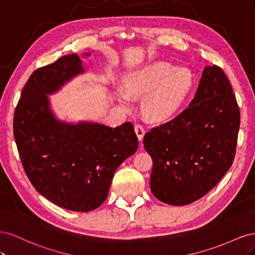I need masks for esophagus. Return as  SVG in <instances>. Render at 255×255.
<instances>
[{
  "label": "esophagus",
  "mask_w": 255,
  "mask_h": 255,
  "mask_svg": "<svg viewBox=\"0 0 255 255\" xmlns=\"http://www.w3.org/2000/svg\"><path fill=\"white\" fill-rule=\"evenodd\" d=\"M135 132H136V135L138 137V139L141 140L142 138H143V136H144L145 129H144V128L141 125H135Z\"/></svg>",
  "instance_id": "34e87169"
}]
</instances>
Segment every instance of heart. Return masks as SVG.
<instances>
[{
	"mask_svg": "<svg viewBox=\"0 0 255 255\" xmlns=\"http://www.w3.org/2000/svg\"><path fill=\"white\" fill-rule=\"evenodd\" d=\"M194 85V76L187 68H175L157 61L128 76L127 90H120L123 102L132 97H145L142 111L153 120H166L179 111L186 101Z\"/></svg>",
	"mask_w": 255,
	"mask_h": 255,
	"instance_id": "obj_1",
	"label": "heart"
}]
</instances>
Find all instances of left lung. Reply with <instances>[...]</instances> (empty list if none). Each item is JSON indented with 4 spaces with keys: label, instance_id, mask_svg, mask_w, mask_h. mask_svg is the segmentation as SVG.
Returning <instances> with one entry per match:
<instances>
[{
    "label": "left lung",
    "instance_id": "8db88e82",
    "mask_svg": "<svg viewBox=\"0 0 255 255\" xmlns=\"http://www.w3.org/2000/svg\"><path fill=\"white\" fill-rule=\"evenodd\" d=\"M239 126L241 112L226 73L216 65L205 67L187 109L143 137L153 160V195L171 205L204 197L233 164Z\"/></svg>",
    "mask_w": 255,
    "mask_h": 255
}]
</instances>
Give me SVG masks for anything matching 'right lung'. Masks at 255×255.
<instances>
[{
	"mask_svg": "<svg viewBox=\"0 0 255 255\" xmlns=\"http://www.w3.org/2000/svg\"><path fill=\"white\" fill-rule=\"evenodd\" d=\"M84 71L76 54L38 68L22 89L13 116V136L24 171L35 189L66 210L90 212L109 196L114 173L134 154V127L59 122L47 95Z\"/></svg>",
	"mask_w": 255,
	"mask_h": 255,
	"instance_id": "obj_1",
	"label": "right lung"
}]
</instances>
